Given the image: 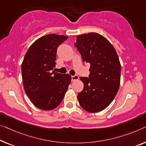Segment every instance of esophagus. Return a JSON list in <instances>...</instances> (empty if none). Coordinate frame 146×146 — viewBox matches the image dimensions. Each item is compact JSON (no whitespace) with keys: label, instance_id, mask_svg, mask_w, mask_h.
Segmentation results:
<instances>
[{"label":"esophagus","instance_id":"34e87169","mask_svg":"<svg viewBox=\"0 0 146 146\" xmlns=\"http://www.w3.org/2000/svg\"><path fill=\"white\" fill-rule=\"evenodd\" d=\"M78 79H79V76L77 75L71 76V80H72V81H75V80H77Z\"/></svg>","mask_w":146,"mask_h":146}]
</instances>
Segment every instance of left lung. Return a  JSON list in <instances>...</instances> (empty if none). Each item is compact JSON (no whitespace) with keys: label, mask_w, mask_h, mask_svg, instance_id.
Listing matches in <instances>:
<instances>
[{"label":"left lung","mask_w":146,"mask_h":146,"mask_svg":"<svg viewBox=\"0 0 146 146\" xmlns=\"http://www.w3.org/2000/svg\"><path fill=\"white\" fill-rule=\"evenodd\" d=\"M75 46L82 61L90 64L88 77H80L84 88L78 94V101L86 111H100L111 103L119 90V57L110 41L96 33L77 36Z\"/></svg>","instance_id":"8db88e82"}]
</instances>
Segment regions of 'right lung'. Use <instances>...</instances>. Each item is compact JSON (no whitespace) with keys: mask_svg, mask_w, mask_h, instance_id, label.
I'll use <instances>...</instances> for the list:
<instances>
[{"mask_svg":"<svg viewBox=\"0 0 146 146\" xmlns=\"http://www.w3.org/2000/svg\"><path fill=\"white\" fill-rule=\"evenodd\" d=\"M67 36L50 34L39 38L29 48L21 64L25 92L40 110L55 109L63 100L71 80L69 74L53 71L56 52Z\"/></svg>","mask_w":146,"mask_h":146,"instance_id":"obj_1","label":"right lung"}]
</instances>
